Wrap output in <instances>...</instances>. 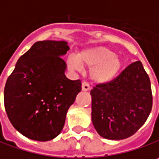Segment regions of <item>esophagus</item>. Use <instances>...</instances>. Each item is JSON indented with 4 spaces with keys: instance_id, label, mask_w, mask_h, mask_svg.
I'll use <instances>...</instances> for the list:
<instances>
[{
    "instance_id": "1",
    "label": "esophagus",
    "mask_w": 159,
    "mask_h": 159,
    "mask_svg": "<svg viewBox=\"0 0 159 159\" xmlns=\"http://www.w3.org/2000/svg\"><path fill=\"white\" fill-rule=\"evenodd\" d=\"M90 89H91V87H90L88 83L84 82V83L82 84V90H83V91H89Z\"/></svg>"
}]
</instances>
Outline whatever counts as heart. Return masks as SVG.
Wrapping results in <instances>:
<instances>
[{
  "instance_id": "obj_1",
  "label": "heart",
  "mask_w": 159,
  "mask_h": 159,
  "mask_svg": "<svg viewBox=\"0 0 159 159\" xmlns=\"http://www.w3.org/2000/svg\"><path fill=\"white\" fill-rule=\"evenodd\" d=\"M72 69L81 71L82 66L92 67L90 77L96 84H108L116 78L122 68V61L116 52L105 47H94L78 53L77 58L70 57L67 59Z\"/></svg>"
}]
</instances>
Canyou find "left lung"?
Wrapping results in <instances>:
<instances>
[{
  "mask_svg": "<svg viewBox=\"0 0 159 159\" xmlns=\"http://www.w3.org/2000/svg\"><path fill=\"white\" fill-rule=\"evenodd\" d=\"M92 121L104 139H124L136 133L152 109L150 80L142 63L128 66L115 79L91 90Z\"/></svg>",
  "mask_w": 159,
  "mask_h": 159,
  "instance_id": "obj_1",
  "label": "left lung"
}]
</instances>
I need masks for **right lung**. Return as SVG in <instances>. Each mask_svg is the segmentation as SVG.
Here are the masks:
<instances>
[{
	"label": "right lung",
	"mask_w": 159,
	"mask_h": 159,
	"mask_svg": "<svg viewBox=\"0 0 159 159\" xmlns=\"http://www.w3.org/2000/svg\"><path fill=\"white\" fill-rule=\"evenodd\" d=\"M66 41H38L22 55L4 88V106L15 129L38 141L55 139L63 129L66 112L81 91L80 80L66 78L62 56Z\"/></svg>",
	"instance_id": "obj_1"
}]
</instances>
